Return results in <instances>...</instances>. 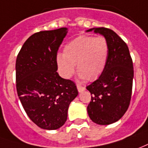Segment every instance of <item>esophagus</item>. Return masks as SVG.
<instances>
[{
  "label": "esophagus",
  "instance_id": "1",
  "mask_svg": "<svg viewBox=\"0 0 148 148\" xmlns=\"http://www.w3.org/2000/svg\"><path fill=\"white\" fill-rule=\"evenodd\" d=\"M77 89L79 93H81V92L84 91L85 90L84 86H80V85H77Z\"/></svg>",
  "mask_w": 148,
  "mask_h": 148
}]
</instances>
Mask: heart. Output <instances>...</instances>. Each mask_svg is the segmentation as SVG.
Listing matches in <instances>:
<instances>
[{"label": "heart", "instance_id": "heart-1", "mask_svg": "<svg viewBox=\"0 0 148 148\" xmlns=\"http://www.w3.org/2000/svg\"><path fill=\"white\" fill-rule=\"evenodd\" d=\"M109 56V45L104 37L82 35L69 42L63 53L56 55V64L60 75L66 79L72 77L75 64L78 78L95 80L103 74Z\"/></svg>", "mask_w": 148, "mask_h": 148}]
</instances>
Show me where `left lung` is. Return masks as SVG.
I'll use <instances>...</instances> for the list:
<instances>
[{"instance_id":"obj_1","label":"left lung","mask_w":148,"mask_h":148,"mask_svg":"<svg viewBox=\"0 0 148 148\" xmlns=\"http://www.w3.org/2000/svg\"><path fill=\"white\" fill-rule=\"evenodd\" d=\"M106 38L109 56L105 70L100 77L86 86L91 101L87 106L90 119L99 125L117 122L127 110L132 98L134 70L129 49L119 35L106 28H92Z\"/></svg>"}]
</instances>
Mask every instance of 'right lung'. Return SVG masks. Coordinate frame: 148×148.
I'll list each match as a JSON object with an SVG mask.
<instances>
[{"label":"right lung","mask_w":148,"mask_h":148,"mask_svg":"<svg viewBox=\"0 0 148 148\" xmlns=\"http://www.w3.org/2000/svg\"><path fill=\"white\" fill-rule=\"evenodd\" d=\"M67 32V28H60L36 33L16 58L17 95L29 118L45 130L63 126L69 106L78 95L74 82L57 72V52Z\"/></svg>","instance_id":"right-lung-1"}]
</instances>
